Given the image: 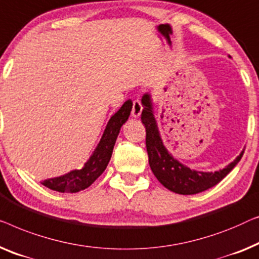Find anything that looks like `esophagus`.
I'll use <instances>...</instances> for the list:
<instances>
[{
    "label": "esophagus",
    "mask_w": 259,
    "mask_h": 259,
    "mask_svg": "<svg viewBox=\"0 0 259 259\" xmlns=\"http://www.w3.org/2000/svg\"><path fill=\"white\" fill-rule=\"evenodd\" d=\"M142 109H143V107H142L141 102L138 100H135L133 102V109H131V115H133V117H138V116L141 115Z\"/></svg>",
    "instance_id": "1"
}]
</instances>
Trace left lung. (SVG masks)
I'll list each match as a JSON object with an SVG mask.
<instances>
[{
    "label": "left lung",
    "mask_w": 259,
    "mask_h": 259,
    "mask_svg": "<svg viewBox=\"0 0 259 259\" xmlns=\"http://www.w3.org/2000/svg\"><path fill=\"white\" fill-rule=\"evenodd\" d=\"M142 105L144 109L142 111L141 119L147 131L145 144H147L149 164L156 178L170 191L181 195H195L205 191L220 183L242 158L244 151L240 152L237 158L228 166L214 172L191 170L190 167L175 159L163 145L157 123L152 114L154 111H152L150 95H143Z\"/></svg>",
    "instance_id": "obj_1"
}]
</instances>
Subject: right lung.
Here are the masks:
<instances>
[{"label": "right lung", "instance_id": "obj_1", "mask_svg": "<svg viewBox=\"0 0 259 259\" xmlns=\"http://www.w3.org/2000/svg\"><path fill=\"white\" fill-rule=\"evenodd\" d=\"M133 102L128 100L124 102L121 109L112 115L109 119L107 128L104 130L97 148L89 161L85 163L81 170H72L63 176L50 178L42 182L45 187L58 192H78L90 187L98 177L103 174L112 155V149L117 140V136L122 125L128 121Z\"/></svg>", "mask_w": 259, "mask_h": 259}]
</instances>
